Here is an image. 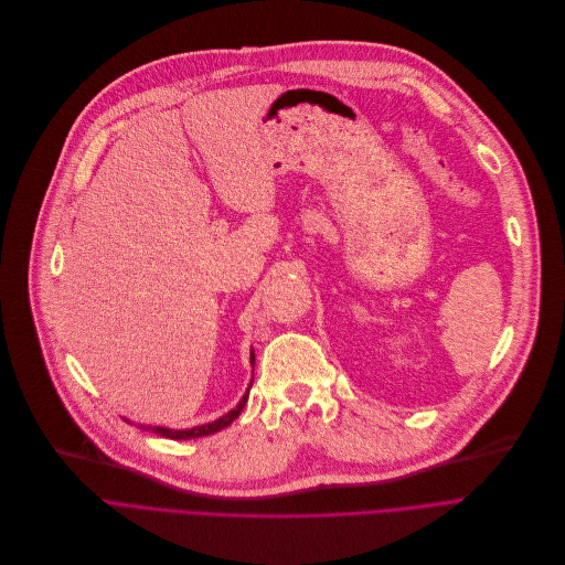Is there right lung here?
Masks as SVG:
<instances>
[{"label": "right lung", "mask_w": 565, "mask_h": 565, "mask_svg": "<svg viewBox=\"0 0 565 565\" xmlns=\"http://www.w3.org/2000/svg\"><path fill=\"white\" fill-rule=\"evenodd\" d=\"M254 363H256V356H254V348H252V367H254ZM252 385H254V376H252V383H249L247 392L243 394L241 403H238L232 412L222 414L220 418H215V420H211V423L195 425V427H189V429H171V427H160V425H140V429H149V431H153V434H160V436H164V438H173V440H186V438H200V436L215 434V431H220L222 427L232 425V423L241 416L243 407L247 405V398H249V390H252ZM125 420H129V418H125ZM129 423H131V420H129Z\"/></svg>", "instance_id": "add662e5"}]
</instances>
